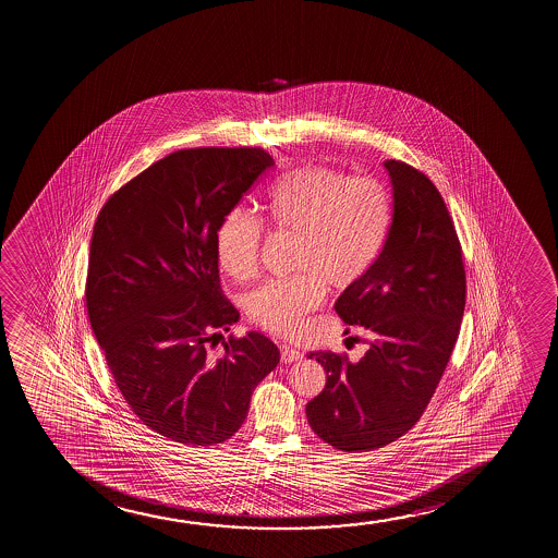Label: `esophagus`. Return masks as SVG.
I'll use <instances>...</instances> for the list:
<instances>
[{"label": "esophagus", "instance_id": "esophagus-1", "mask_svg": "<svg viewBox=\"0 0 558 558\" xmlns=\"http://www.w3.org/2000/svg\"><path fill=\"white\" fill-rule=\"evenodd\" d=\"M280 354H282V362L291 364V362H299L303 359V354L298 349H293L290 344H280Z\"/></svg>", "mask_w": 558, "mask_h": 558}]
</instances>
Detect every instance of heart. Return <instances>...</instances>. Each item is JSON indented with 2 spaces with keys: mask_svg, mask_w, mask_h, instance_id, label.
<instances>
[{
  "mask_svg": "<svg viewBox=\"0 0 558 558\" xmlns=\"http://www.w3.org/2000/svg\"><path fill=\"white\" fill-rule=\"evenodd\" d=\"M268 221L298 236L301 275L268 280L250 291L245 313L278 336L298 333L306 313L320 305L326 282L349 288L381 255L392 222L385 184L339 169L308 163L280 177L267 194ZM263 227L244 209H232L215 230V257L227 275L245 280L259 263Z\"/></svg>",
  "mask_w": 558,
  "mask_h": 558,
  "instance_id": "1",
  "label": "heart"
}]
</instances>
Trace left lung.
Listing matches in <instances>:
<instances>
[{
  "label": "left lung",
  "mask_w": 558,
  "mask_h": 558,
  "mask_svg": "<svg viewBox=\"0 0 558 558\" xmlns=\"http://www.w3.org/2000/svg\"><path fill=\"white\" fill-rule=\"evenodd\" d=\"M392 186L389 238L374 267L336 301L344 324L372 336L349 362L313 352L328 374L306 420L337 450H375L420 421L448 366L465 311V268L440 192L402 161L383 163Z\"/></svg>",
  "instance_id": "left-lung-1"
}]
</instances>
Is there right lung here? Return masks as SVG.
Returning a JSON list of instances; mask_svg holds the SVG:
<instances>
[{"label": "right lung", "instance_id": "1", "mask_svg": "<svg viewBox=\"0 0 558 558\" xmlns=\"http://www.w3.org/2000/svg\"><path fill=\"white\" fill-rule=\"evenodd\" d=\"M275 166L260 148L169 154L100 209L87 270V314L108 369L146 427L214 446L242 427L253 390L280 362L221 293L215 230ZM223 337V354L208 343Z\"/></svg>", "mask_w": 558, "mask_h": 558}]
</instances>
